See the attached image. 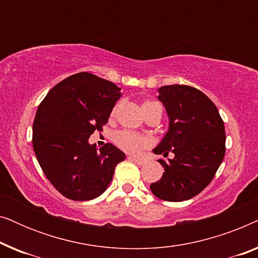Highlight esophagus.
<instances>
[{
  "mask_svg": "<svg viewBox=\"0 0 258 258\" xmlns=\"http://www.w3.org/2000/svg\"><path fill=\"white\" fill-rule=\"evenodd\" d=\"M128 158H129V160L134 161V162H135V163H137L139 165H142V164L146 163V161L142 160V158H139V157H135V156H129Z\"/></svg>",
  "mask_w": 258,
  "mask_h": 258,
  "instance_id": "esophagus-1",
  "label": "esophagus"
}]
</instances>
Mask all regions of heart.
<instances>
[{
    "mask_svg": "<svg viewBox=\"0 0 258 258\" xmlns=\"http://www.w3.org/2000/svg\"><path fill=\"white\" fill-rule=\"evenodd\" d=\"M150 103H156V102L147 101L144 102L143 105ZM114 142L116 146L121 148L122 150L126 151V153L137 154L149 144V140L136 133L129 132V130H123V132H118L116 134L114 137Z\"/></svg>",
    "mask_w": 258,
    "mask_h": 258,
    "instance_id": "heart-1",
    "label": "heart"
}]
</instances>
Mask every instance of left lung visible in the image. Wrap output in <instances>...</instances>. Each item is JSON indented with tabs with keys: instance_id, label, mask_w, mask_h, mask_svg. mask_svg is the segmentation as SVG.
<instances>
[{
	"instance_id": "left-lung-1",
	"label": "left lung",
	"mask_w": 258,
	"mask_h": 258,
	"mask_svg": "<svg viewBox=\"0 0 258 258\" xmlns=\"http://www.w3.org/2000/svg\"><path fill=\"white\" fill-rule=\"evenodd\" d=\"M167 110L169 129L155 154L174 153L158 160L164 172L150 190L163 201L181 202L199 195L213 181L225 154V130L216 105L196 88L184 84L158 89Z\"/></svg>"
}]
</instances>
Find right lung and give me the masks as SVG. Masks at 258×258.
I'll list each match as a JSON object with an SVG mask.
<instances>
[{"label": "right lung", "mask_w": 258, "mask_h": 258, "mask_svg": "<svg viewBox=\"0 0 258 258\" xmlns=\"http://www.w3.org/2000/svg\"><path fill=\"white\" fill-rule=\"evenodd\" d=\"M121 88L90 73H79L56 84L38 105L33 147L44 175L67 199H96L110 184L125 154L107 143L97 150L89 143L102 132Z\"/></svg>", "instance_id": "add662e5"}]
</instances>
